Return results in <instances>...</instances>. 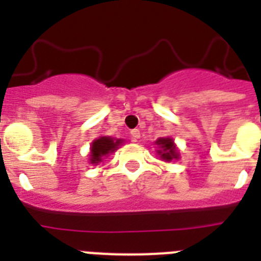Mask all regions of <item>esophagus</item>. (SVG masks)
Returning <instances> with one entry per match:
<instances>
[{
  "label": "esophagus",
  "mask_w": 261,
  "mask_h": 261,
  "mask_svg": "<svg viewBox=\"0 0 261 261\" xmlns=\"http://www.w3.org/2000/svg\"><path fill=\"white\" fill-rule=\"evenodd\" d=\"M130 134H131V138L134 139V141H137V139L141 137V131H139L138 128H134V130L130 131Z\"/></svg>",
  "instance_id": "esophagus-1"
}]
</instances>
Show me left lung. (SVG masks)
<instances>
[{
	"instance_id": "obj_1",
	"label": "left lung",
	"mask_w": 261,
	"mask_h": 261,
	"mask_svg": "<svg viewBox=\"0 0 261 261\" xmlns=\"http://www.w3.org/2000/svg\"><path fill=\"white\" fill-rule=\"evenodd\" d=\"M155 145L160 146V150H157L160 157L165 160V161H168V163L172 161V160L178 159L177 147H176L172 138H160L159 141H155Z\"/></svg>"
}]
</instances>
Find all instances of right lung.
I'll return each mask as SVG.
<instances>
[{"label": "right lung", "instance_id": "add662e5", "mask_svg": "<svg viewBox=\"0 0 261 261\" xmlns=\"http://www.w3.org/2000/svg\"><path fill=\"white\" fill-rule=\"evenodd\" d=\"M123 139H115L111 137H100L94 139L90 146V164H98L102 157L115 151L119 145H122Z\"/></svg>", "mask_w": 261, "mask_h": 261}]
</instances>
